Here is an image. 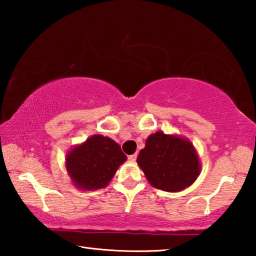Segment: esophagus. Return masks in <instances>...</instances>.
I'll return each instance as SVG.
<instances>
[{
  "label": "esophagus",
  "mask_w": 256,
  "mask_h": 256,
  "mask_svg": "<svg viewBox=\"0 0 256 256\" xmlns=\"http://www.w3.org/2000/svg\"><path fill=\"white\" fill-rule=\"evenodd\" d=\"M128 159L131 162H136V154H130L128 157Z\"/></svg>",
  "instance_id": "1"
}]
</instances>
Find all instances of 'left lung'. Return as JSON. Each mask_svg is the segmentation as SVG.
Listing matches in <instances>:
<instances>
[{
  "label": "left lung",
  "instance_id": "1",
  "mask_svg": "<svg viewBox=\"0 0 256 256\" xmlns=\"http://www.w3.org/2000/svg\"><path fill=\"white\" fill-rule=\"evenodd\" d=\"M136 162L150 185L172 193L192 185L202 168L198 151L188 138L162 131L148 136Z\"/></svg>",
  "mask_w": 256,
  "mask_h": 256
}]
</instances>
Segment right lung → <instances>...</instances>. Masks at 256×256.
<instances>
[{
    "instance_id": "obj_1",
    "label": "right lung",
    "mask_w": 256,
    "mask_h": 256,
    "mask_svg": "<svg viewBox=\"0 0 256 256\" xmlns=\"http://www.w3.org/2000/svg\"><path fill=\"white\" fill-rule=\"evenodd\" d=\"M126 159L112 138L94 134L68 151L66 168L76 188L94 190L106 188Z\"/></svg>"
}]
</instances>
